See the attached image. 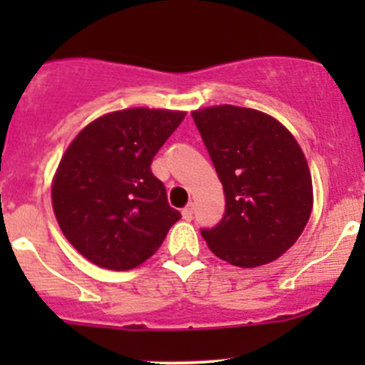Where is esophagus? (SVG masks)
<instances>
[{"label":"esophagus","mask_w":365,"mask_h":365,"mask_svg":"<svg viewBox=\"0 0 365 365\" xmlns=\"http://www.w3.org/2000/svg\"><path fill=\"white\" fill-rule=\"evenodd\" d=\"M182 217L186 219V221H190V219L193 217V205L190 202L188 206H185V210H182Z\"/></svg>","instance_id":"esophagus-1"}]
</instances>
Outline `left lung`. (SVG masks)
I'll list each match as a JSON object with an SVG mask.
<instances>
[{
  "label": "left lung",
  "mask_w": 365,
  "mask_h": 365,
  "mask_svg": "<svg viewBox=\"0 0 365 365\" xmlns=\"http://www.w3.org/2000/svg\"><path fill=\"white\" fill-rule=\"evenodd\" d=\"M225 190L221 221L201 228L212 252L252 269L287 252L311 217L312 182L296 138L256 109L214 106L192 113Z\"/></svg>",
  "instance_id": "left-lung-1"
}]
</instances>
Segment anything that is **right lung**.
Here are the masks:
<instances>
[{"label":"right lung","instance_id":"obj_1","mask_svg":"<svg viewBox=\"0 0 365 365\" xmlns=\"http://www.w3.org/2000/svg\"><path fill=\"white\" fill-rule=\"evenodd\" d=\"M185 115L146 108L109 113L67 148L53 182V208L63 235L91 263L135 269L180 219L151 163Z\"/></svg>","mask_w":365,"mask_h":365}]
</instances>
